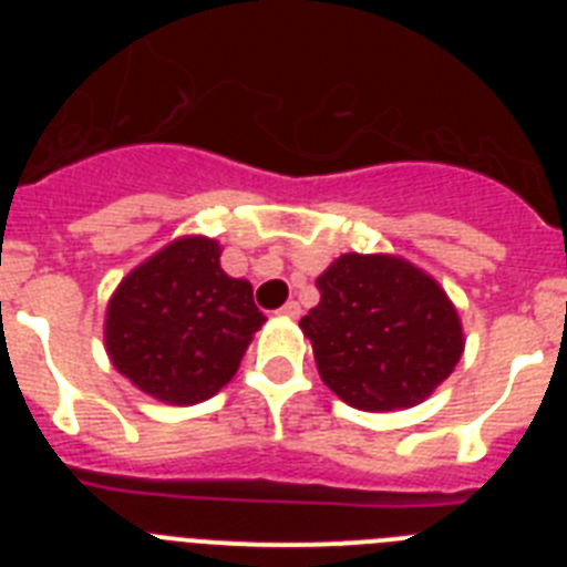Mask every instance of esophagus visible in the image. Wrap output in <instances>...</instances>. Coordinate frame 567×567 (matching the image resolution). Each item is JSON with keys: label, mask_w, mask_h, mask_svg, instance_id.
I'll return each instance as SVG.
<instances>
[{"label": "esophagus", "mask_w": 567, "mask_h": 567, "mask_svg": "<svg viewBox=\"0 0 567 567\" xmlns=\"http://www.w3.org/2000/svg\"><path fill=\"white\" fill-rule=\"evenodd\" d=\"M278 315H284V318H300V303L298 300H287V303L278 309Z\"/></svg>", "instance_id": "obj_1"}]
</instances>
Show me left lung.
<instances>
[{
  "label": "left lung",
  "instance_id": "obj_1",
  "mask_svg": "<svg viewBox=\"0 0 567 567\" xmlns=\"http://www.w3.org/2000/svg\"><path fill=\"white\" fill-rule=\"evenodd\" d=\"M320 303L300 318L323 383L363 412L409 409L463 354L457 309L417 267L389 255H340L315 280Z\"/></svg>",
  "mask_w": 567,
  "mask_h": 567
}]
</instances>
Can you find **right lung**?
<instances>
[{
    "label": "right lung",
    "instance_id": "add662e5",
    "mask_svg": "<svg viewBox=\"0 0 567 567\" xmlns=\"http://www.w3.org/2000/svg\"><path fill=\"white\" fill-rule=\"evenodd\" d=\"M209 238H182L127 275L107 307L113 365L142 392L189 405L229 383L264 323L247 280L229 278Z\"/></svg>",
    "mask_w": 567,
    "mask_h": 567
}]
</instances>
